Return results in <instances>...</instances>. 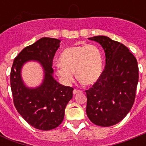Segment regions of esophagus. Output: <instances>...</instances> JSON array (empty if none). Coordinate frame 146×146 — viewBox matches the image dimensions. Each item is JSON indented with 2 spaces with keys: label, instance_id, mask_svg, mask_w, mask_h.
<instances>
[{
  "label": "esophagus",
  "instance_id": "34e87169",
  "mask_svg": "<svg viewBox=\"0 0 146 146\" xmlns=\"http://www.w3.org/2000/svg\"><path fill=\"white\" fill-rule=\"evenodd\" d=\"M73 92V94H74V95H76V94L81 93V92H82L81 91V90H78V89H74Z\"/></svg>",
  "mask_w": 146,
  "mask_h": 146
}]
</instances>
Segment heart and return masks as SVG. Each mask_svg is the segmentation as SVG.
I'll use <instances>...</instances> for the list:
<instances>
[{"label":"heart","mask_w":146,"mask_h":146,"mask_svg":"<svg viewBox=\"0 0 146 146\" xmlns=\"http://www.w3.org/2000/svg\"><path fill=\"white\" fill-rule=\"evenodd\" d=\"M60 63L55 69L56 75L66 86L74 80V72L85 84H95L102 76L104 69L102 51L94 44L67 48L60 56Z\"/></svg>","instance_id":"b5f03b06"}]
</instances>
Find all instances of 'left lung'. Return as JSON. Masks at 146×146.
I'll list each match as a JSON object with an SVG mask.
<instances>
[{
  "label": "left lung",
  "mask_w": 146,
  "mask_h": 146,
  "mask_svg": "<svg viewBox=\"0 0 146 146\" xmlns=\"http://www.w3.org/2000/svg\"><path fill=\"white\" fill-rule=\"evenodd\" d=\"M105 53V66L99 80L86 90V113L94 124L110 127L123 119L135 101L139 81L136 57L127 47L103 35L89 38Z\"/></svg>",
  "instance_id": "8db88e82"
}]
</instances>
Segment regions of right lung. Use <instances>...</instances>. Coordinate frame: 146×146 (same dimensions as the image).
I'll return each mask as SVG.
<instances>
[{
    "mask_svg": "<svg viewBox=\"0 0 146 146\" xmlns=\"http://www.w3.org/2000/svg\"><path fill=\"white\" fill-rule=\"evenodd\" d=\"M60 42L57 38H42L26 47L16 57L10 71L17 111L29 124L41 130L54 129L61 123L66 104L73 98V88L60 84L53 77L52 62ZM29 61L38 62L44 71L42 83L35 88L26 87L21 79L22 66Z\"/></svg>",
    "mask_w": 146,
    "mask_h": 146,
    "instance_id": "right-lung-1",
    "label": "right lung"
}]
</instances>
